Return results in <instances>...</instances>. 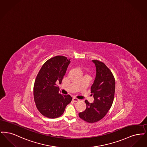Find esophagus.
I'll use <instances>...</instances> for the list:
<instances>
[{"label": "esophagus", "instance_id": "obj_1", "mask_svg": "<svg viewBox=\"0 0 147 147\" xmlns=\"http://www.w3.org/2000/svg\"><path fill=\"white\" fill-rule=\"evenodd\" d=\"M73 101L74 102H77V101H79V99H78L77 98H73Z\"/></svg>", "mask_w": 147, "mask_h": 147}]
</instances>
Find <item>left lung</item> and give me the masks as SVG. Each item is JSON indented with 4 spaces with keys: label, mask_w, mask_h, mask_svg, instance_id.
Listing matches in <instances>:
<instances>
[{
    "label": "left lung",
    "mask_w": 147,
    "mask_h": 147,
    "mask_svg": "<svg viewBox=\"0 0 147 147\" xmlns=\"http://www.w3.org/2000/svg\"><path fill=\"white\" fill-rule=\"evenodd\" d=\"M92 61L96 69V77L91 87L94 101L89 103L85 100L86 108L79 113L80 119L89 123L98 122L107 114L112 106L115 91V79L111 71L105 63L98 60Z\"/></svg>",
    "instance_id": "left-lung-1"
}]
</instances>
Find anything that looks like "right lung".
<instances>
[{"instance_id":"obj_1","label":"right lung","mask_w":147,"mask_h":147,"mask_svg":"<svg viewBox=\"0 0 147 147\" xmlns=\"http://www.w3.org/2000/svg\"><path fill=\"white\" fill-rule=\"evenodd\" d=\"M70 59L57 56L47 60L37 75L34 86V98L37 109L42 115L50 119L60 117L71 102L69 95L59 91L57 83H62Z\"/></svg>"}]
</instances>
